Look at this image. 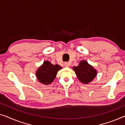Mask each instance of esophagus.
<instances>
[{"mask_svg":"<svg viewBox=\"0 0 125 125\" xmlns=\"http://www.w3.org/2000/svg\"><path fill=\"white\" fill-rule=\"evenodd\" d=\"M69 65H70V63H69L68 62H65L64 63V66L65 67H69Z\"/></svg>","mask_w":125,"mask_h":125,"instance_id":"1","label":"esophagus"}]
</instances>
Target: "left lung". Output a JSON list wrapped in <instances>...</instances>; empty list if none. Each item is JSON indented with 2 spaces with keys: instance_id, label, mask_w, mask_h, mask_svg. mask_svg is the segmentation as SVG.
<instances>
[{
  "instance_id": "left-lung-1",
  "label": "left lung",
  "mask_w": 125,
  "mask_h": 125,
  "mask_svg": "<svg viewBox=\"0 0 125 125\" xmlns=\"http://www.w3.org/2000/svg\"><path fill=\"white\" fill-rule=\"evenodd\" d=\"M73 69L78 79L84 84L92 82L97 75V71L85 60L82 61L78 66H74Z\"/></svg>"
}]
</instances>
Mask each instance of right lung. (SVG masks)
Returning <instances> with one entry per match:
<instances>
[{
    "label": "right lung",
    "mask_w": 125,
    "mask_h": 125,
    "mask_svg": "<svg viewBox=\"0 0 125 125\" xmlns=\"http://www.w3.org/2000/svg\"><path fill=\"white\" fill-rule=\"evenodd\" d=\"M60 65H53L48 61H45L43 64L38 69L36 72V76L40 83L43 84L51 83L56 77L57 72L61 69Z\"/></svg>",
    "instance_id": "right-lung-1"
}]
</instances>
